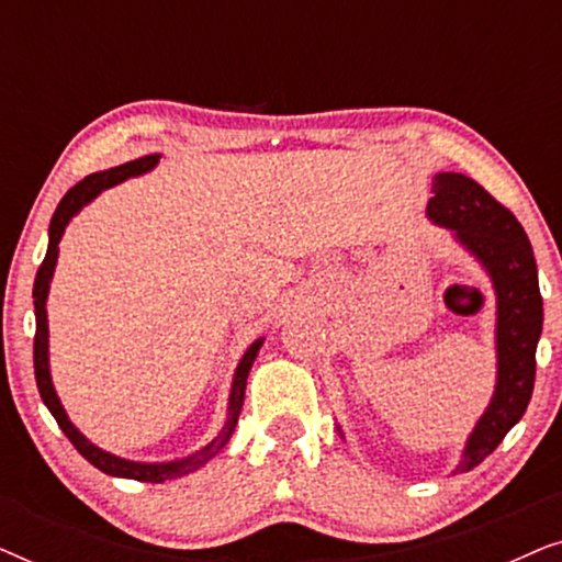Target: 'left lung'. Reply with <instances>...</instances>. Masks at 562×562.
I'll list each match as a JSON object with an SVG mask.
<instances>
[{
    "mask_svg": "<svg viewBox=\"0 0 562 562\" xmlns=\"http://www.w3.org/2000/svg\"><path fill=\"white\" fill-rule=\"evenodd\" d=\"M432 194L429 220L456 229L458 240L486 266L496 289V394L465 445L458 465L463 473L483 463L527 412L542 333V296L532 245L502 202L463 173H437Z\"/></svg>",
    "mask_w": 562,
    "mask_h": 562,
    "instance_id": "8db88e82",
    "label": "left lung"
}]
</instances>
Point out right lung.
<instances>
[{
    "mask_svg": "<svg viewBox=\"0 0 562 562\" xmlns=\"http://www.w3.org/2000/svg\"><path fill=\"white\" fill-rule=\"evenodd\" d=\"M158 153L153 156H143L137 160H127V164L114 166L110 171H99L91 173L87 179L76 183L74 189L66 191V196L60 199V204L56 206L50 220V240H48V252H45L41 268H37L35 276V286H33V299H35V345H33V360H35V381H37V391H41V398L48 406L53 417H56L58 427L64 429V435L71 440V445L76 450L81 452L83 458L89 460L91 465L99 468V471L106 475H120V479H135V481H145V483H164L168 479H181V475L194 473L196 468H202L204 463L217 456V452L225 448L229 435L235 432L237 417H240L243 409V398H245V386H248V373L252 360H256L260 345L263 340H256L245 352L240 366L235 371V381H233V394H229V406H227V422L222 427V432L214 437L210 445H204L202 450L194 452V456L183 458V460H173V463H133V460L110 456V452L99 450L97 445H91L87 437H83L79 429H76L71 422H68L64 406H60L56 389H53L50 381V371H48V314H45V299H48V289H50V279H53V268H56L58 260V243L64 237V229L68 225V220L74 217L76 212L81 210L83 204L91 202L99 191L110 189L114 183L130 179V176L145 173L150 171L153 166L158 164Z\"/></svg>",
    "mask_w": 562,
    "mask_h": 562,
    "instance_id": "1",
    "label": "right lung"
}]
</instances>
